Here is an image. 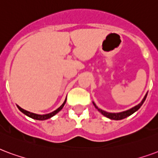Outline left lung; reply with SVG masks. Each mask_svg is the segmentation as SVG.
I'll return each instance as SVG.
<instances>
[{
    "instance_id": "left-lung-1",
    "label": "left lung",
    "mask_w": 158,
    "mask_h": 158,
    "mask_svg": "<svg viewBox=\"0 0 158 158\" xmlns=\"http://www.w3.org/2000/svg\"><path fill=\"white\" fill-rule=\"evenodd\" d=\"M147 95H148V94H146L145 97L143 98V100H141V102L140 103V104H138L137 106H134V107H132L131 109H130V110H127L126 111L119 112V113H110V112H106L105 111V110H101V109L98 108L96 106V105H95L94 102H93V104H94V107H95L103 115H105L106 117L109 118V119H110V120L118 121V120H122V119H125V118L128 117V116H130L131 115H132L133 113H135L136 110H138L139 109H140V107L142 106V104L144 103L145 100H146V98H147Z\"/></svg>"
}]
</instances>
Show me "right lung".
Instances as JSON below:
<instances>
[{"label": "right lung", "mask_w": 158, "mask_h": 158, "mask_svg": "<svg viewBox=\"0 0 158 158\" xmlns=\"http://www.w3.org/2000/svg\"><path fill=\"white\" fill-rule=\"evenodd\" d=\"M66 100H67V98L65 99L64 102L62 104V106H60V107H58L56 110L51 112L49 114H46V115H37V114H35V113H31V112L27 111V110H23V109L21 108L19 106H17V108L19 109L20 110L23 112V114H25L26 115H27L29 117L32 118V119H34V120H38V121H44V120H47V119H49V118L52 117L53 115H55L57 113H58V112L60 111L62 109H63V107L64 106V105H65Z\"/></svg>", "instance_id": "1"}]
</instances>
